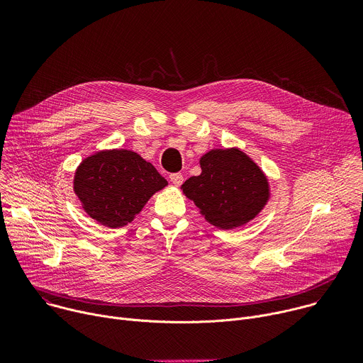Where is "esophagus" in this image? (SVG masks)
<instances>
[{
    "label": "esophagus",
    "instance_id": "34e87169",
    "mask_svg": "<svg viewBox=\"0 0 363 363\" xmlns=\"http://www.w3.org/2000/svg\"><path fill=\"white\" fill-rule=\"evenodd\" d=\"M169 179H171V182H172L175 186H179V185L184 182V177H182V174H179V172L171 174V175H169Z\"/></svg>",
    "mask_w": 363,
    "mask_h": 363
}]
</instances>
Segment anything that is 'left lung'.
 I'll return each mask as SVG.
<instances>
[{
    "instance_id": "8db88e82",
    "label": "left lung",
    "mask_w": 363,
    "mask_h": 363,
    "mask_svg": "<svg viewBox=\"0 0 363 363\" xmlns=\"http://www.w3.org/2000/svg\"><path fill=\"white\" fill-rule=\"evenodd\" d=\"M199 165L201 175L186 179L181 189L217 228L245 225L270 199L266 174L238 147L211 149L199 158Z\"/></svg>"
}]
</instances>
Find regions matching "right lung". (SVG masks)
<instances>
[{
	"instance_id": "1",
	"label": "right lung",
	"mask_w": 363,
	"mask_h": 363,
	"mask_svg": "<svg viewBox=\"0 0 363 363\" xmlns=\"http://www.w3.org/2000/svg\"><path fill=\"white\" fill-rule=\"evenodd\" d=\"M168 181L129 149H105L84 158L74 172L73 189L86 214L109 228L132 223L149 198Z\"/></svg>"
}]
</instances>
